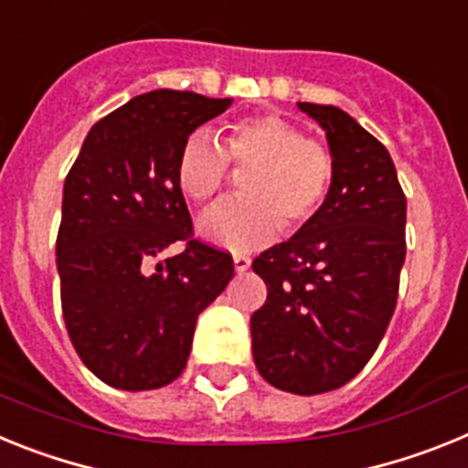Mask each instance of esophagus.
Returning <instances> with one entry per match:
<instances>
[{"mask_svg": "<svg viewBox=\"0 0 468 468\" xmlns=\"http://www.w3.org/2000/svg\"><path fill=\"white\" fill-rule=\"evenodd\" d=\"M248 270H250V258H246V255H234V271L243 274Z\"/></svg>", "mask_w": 468, "mask_h": 468, "instance_id": "esophagus-1", "label": "esophagus"}]
</instances>
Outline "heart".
Listing matches in <instances>:
<instances>
[{
  "label": "heart",
  "instance_id": "1",
  "mask_svg": "<svg viewBox=\"0 0 468 468\" xmlns=\"http://www.w3.org/2000/svg\"><path fill=\"white\" fill-rule=\"evenodd\" d=\"M229 164L250 168L241 180L246 198H229L206 210L198 237L231 253L255 250L279 237L281 225L297 229L324 206L335 177L330 150L304 138L302 128L276 114L231 123L225 144L201 128L177 156V185L204 204L225 187Z\"/></svg>",
  "mask_w": 468,
  "mask_h": 468
}]
</instances>
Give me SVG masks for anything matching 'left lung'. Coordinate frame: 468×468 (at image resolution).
Instances as JSON below:
<instances>
[{"mask_svg": "<svg viewBox=\"0 0 468 468\" xmlns=\"http://www.w3.org/2000/svg\"><path fill=\"white\" fill-rule=\"evenodd\" d=\"M325 131L335 177L324 206L253 260L267 302L250 316L271 387L324 394L356 378L382 342L405 262V194L387 147L335 105L297 102Z\"/></svg>", "mask_w": 468, "mask_h": 468, "instance_id": "8db88e82", "label": "left lung"}]
</instances>
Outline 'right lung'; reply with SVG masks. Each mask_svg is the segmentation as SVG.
Masks as SVG:
<instances>
[{
	"mask_svg": "<svg viewBox=\"0 0 468 468\" xmlns=\"http://www.w3.org/2000/svg\"><path fill=\"white\" fill-rule=\"evenodd\" d=\"M229 105L189 90L138 95L90 128L65 177L56 241L65 325L110 387L171 384L187 366L198 314L234 276L229 255L197 239L154 264L192 234L176 176L185 140Z\"/></svg>",
	"mask_w": 468,
	"mask_h": 468,
	"instance_id": "right-lung-1",
	"label": "right lung"
}]
</instances>
